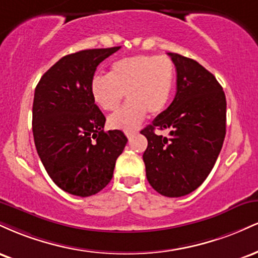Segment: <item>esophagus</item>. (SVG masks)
Here are the masks:
<instances>
[{
	"label": "esophagus",
	"instance_id": "obj_1",
	"mask_svg": "<svg viewBox=\"0 0 258 258\" xmlns=\"http://www.w3.org/2000/svg\"><path fill=\"white\" fill-rule=\"evenodd\" d=\"M135 135H136V132H126V137L128 139H131Z\"/></svg>",
	"mask_w": 258,
	"mask_h": 258
}]
</instances>
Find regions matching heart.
Wrapping results in <instances>:
<instances>
[{
  "label": "heart",
  "mask_w": 258,
  "mask_h": 258,
  "mask_svg": "<svg viewBox=\"0 0 258 258\" xmlns=\"http://www.w3.org/2000/svg\"><path fill=\"white\" fill-rule=\"evenodd\" d=\"M176 85V72L171 59L164 55H132L111 64L108 75L91 80L93 102L105 111L119 108L123 96L127 104L109 116L112 130L133 132L147 116L166 108Z\"/></svg>",
  "instance_id": "b5f03b06"
}]
</instances>
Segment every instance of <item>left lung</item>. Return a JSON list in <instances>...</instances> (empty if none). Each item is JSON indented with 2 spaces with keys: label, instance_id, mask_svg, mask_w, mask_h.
Here are the masks:
<instances>
[{
  "label": "left lung",
  "instance_id": "1",
  "mask_svg": "<svg viewBox=\"0 0 258 258\" xmlns=\"http://www.w3.org/2000/svg\"><path fill=\"white\" fill-rule=\"evenodd\" d=\"M177 72L170 106L141 133L147 179L159 194L179 198L194 191L211 172L226 137L227 102L222 86L194 59L168 53ZM155 129H168L170 139Z\"/></svg>",
  "mask_w": 258,
  "mask_h": 258
}]
</instances>
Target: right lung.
<instances>
[{"instance_id": "obj_1", "label": "right lung", "mask_w": 258, "mask_h": 258, "mask_svg": "<svg viewBox=\"0 0 258 258\" xmlns=\"http://www.w3.org/2000/svg\"><path fill=\"white\" fill-rule=\"evenodd\" d=\"M120 48L65 55L43 74L35 90V147L48 176L69 194L85 198L105 188L127 143L119 130L104 132L105 116L90 92L97 67Z\"/></svg>"}]
</instances>
